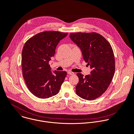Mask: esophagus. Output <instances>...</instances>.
<instances>
[{
	"label": "esophagus",
	"instance_id": "esophagus-1",
	"mask_svg": "<svg viewBox=\"0 0 134 134\" xmlns=\"http://www.w3.org/2000/svg\"><path fill=\"white\" fill-rule=\"evenodd\" d=\"M68 73L69 74V75H74V73L71 72V71H69L68 72Z\"/></svg>",
	"mask_w": 134,
	"mask_h": 134
}]
</instances>
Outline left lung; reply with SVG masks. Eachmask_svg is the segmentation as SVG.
<instances>
[{
  "instance_id": "left-lung-1",
  "label": "left lung",
  "mask_w": 134,
  "mask_h": 134,
  "mask_svg": "<svg viewBox=\"0 0 134 134\" xmlns=\"http://www.w3.org/2000/svg\"><path fill=\"white\" fill-rule=\"evenodd\" d=\"M70 37L81 49L84 60L91 70L85 76L77 73L79 82L76 93L85 100L95 99L105 91L114 74L115 60L111 46L96 33H71Z\"/></svg>"
}]
</instances>
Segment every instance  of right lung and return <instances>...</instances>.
Here are the masks:
<instances>
[{
  "label": "right lung",
  "instance_id": "right-lung-1",
  "mask_svg": "<svg viewBox=\"0 0 134 134\" xmlns=\"http://www.w3.org/2000/svg\"><path fill=\"white\" fill-rule=\"evenodd\" d=\"M68 35L57 31L38 33L25 44L22 52L23 76L30 91L46 99L56 95L66 76L65 71H52L49 64L61 40Z\"/></svg>",
  "mask_w": 134,
  "mask_h": 134
}]
</instances>
